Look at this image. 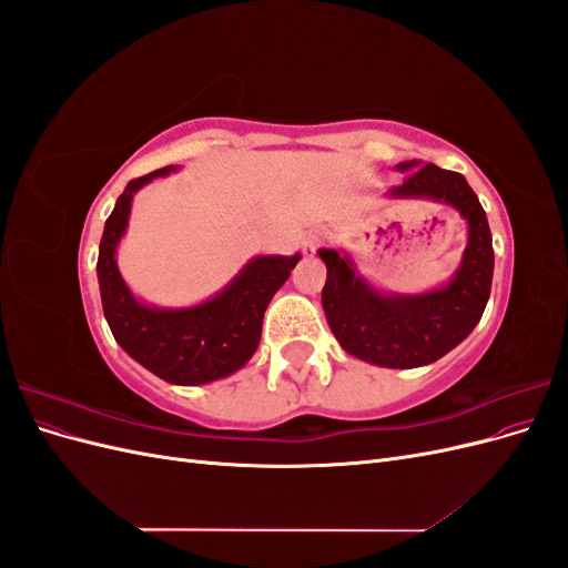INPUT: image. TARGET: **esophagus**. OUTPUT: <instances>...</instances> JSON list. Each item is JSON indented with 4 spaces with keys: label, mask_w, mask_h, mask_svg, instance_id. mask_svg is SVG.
Listing matches in <instances>:
<instances>
[{
    "label": "esophagus",
    "mask_w": 568,
    "mask_h": 568,
    "mask_svg": "<svg viewBox=\"0 0 568 568\" xmlns=\"http://www.w3.org/2000/svg\"><path fill=\"white\" fill-rule=\"evenodd\" d=\"M324 239H326V232H324V230H313V232H307L305 242H303V253H305L307 257H313V255H315V251L324 244Z\"/></svg>",
    "instance_id": "34e87169"
}]
</instances>
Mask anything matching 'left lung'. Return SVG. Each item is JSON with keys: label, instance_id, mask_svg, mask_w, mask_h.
Here are the masks:
<instances>
[{"label": "left lung", "instance_id": "left-lung-1", "mask_svg": "<svg viewBox=\"0 0 568 568\" xmlns=\"http://www.w3.org/2000/svg\"><path fill=\"white\" fill-rule=\"evenodd\" d=\"M390 199H424L450 205L467 220V248L448 284L424 294H388L357 272L353 257L320 248L326 265L322 307L341 348L376 367L432 365L467 338L486 311L493 284V236L484 205L459 173L434 163L405 161Z\"/></svg>", "mask_w": 568, "mask_h": 568}]
</instances>
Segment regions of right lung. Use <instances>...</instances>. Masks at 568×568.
<instances>
[{"label": "right lung", "instance_id": "obj_1", "mask_svg": "<svg viewBox=\"0 0 568 568\" xmlns=\"http://www.w3.org/2000/svg\"><path fill=\"white\" fill-rule=\"evenodd\" d=\"M173 170L178 168L168 165L128 182L101 234L97 277L104 317L118 346L168 384L199 386L225 379L253 357L267 305L301 261V253L251 257L225 288L199 305L142 303L120 274L115 251L128 230L134 194Z\"/></svg>", "mask_w": 568, "mask_h": 568}]
</instances>
